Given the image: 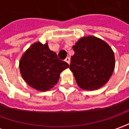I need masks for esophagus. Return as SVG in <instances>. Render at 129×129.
<instances>
[{
    "instance_id": "obj_1",
    "label": "esophagus",
    "mask_w": 129,
    "mask_h": 129,
    "mask_svg": "<svg viewBox=\"0 0 129 129\" xmlns=\"http://www.w3.org/2000/svg\"><path fill=\"white\" fill-rule=\"evenodd\" d=\"M64 61L65 62H67L69 64H70V58L69 57H67L66 58H65V59H64Z\"/></svg>"
}]
</instances>
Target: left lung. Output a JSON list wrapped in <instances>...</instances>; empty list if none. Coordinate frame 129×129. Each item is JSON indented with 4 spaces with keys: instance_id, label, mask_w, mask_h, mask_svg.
<instances>
[{
    "instance_id": "8db88e82",
    "label": "left lung",
    "mask_w": 129,
    "mask_h": 129,
    "mask_svg": "<svg viewBox=\"0 0 129 129\" xmlns=\"http://www.w3.org/2000/svg\"><path fill=\"white\" fill-rule=\"evenodd\" d=\"M70 70L78 86L97 90L106 83L115 68V57L111 47L99 38L82 37L73 47Z\"/></svg>"
}]
</instances>
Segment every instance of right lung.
Instances as JSON below:
<instances>
[{
  "instance_id": "1",
  "label": "right lung",
  "mask_w": 129,
  "mask_h": 129,
  "mask_svg": "<svg viewBox=\"0 0 129 129\" xmlns=\"http://www.w3.org/2000/svg\"><path fill=\"white\" fill-rule=\"evenodd\" d=\"M69 67L59 59L48 47V43L33 44L23 54L19 62L21 75L29 86L39 91H47L54 86L60 73Z\"/></svg>"
}]
</instances>
